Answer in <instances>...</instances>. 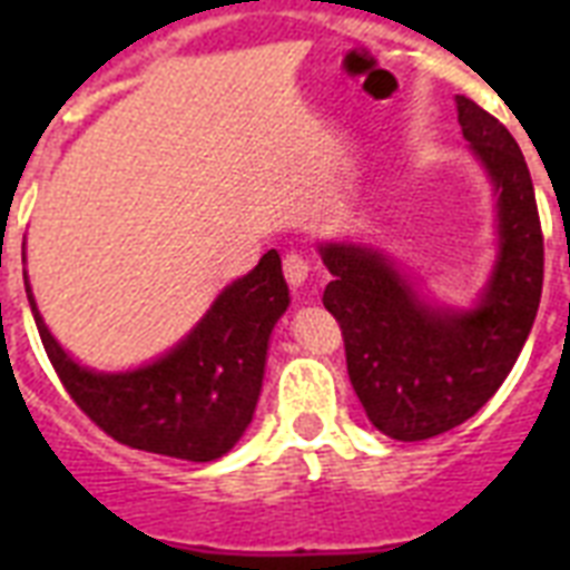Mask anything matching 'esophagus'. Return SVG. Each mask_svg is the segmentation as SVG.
Instances as JSON below:
<instances>
[{
	"instance_id": "obj_1",
	"label": "esophagus",
	"mask_w": 570,
	"mask_h": 570,
	"mask_svg": "<svg viewBox=\"0 0 570 570\" xmlns=\"http://www.w3.org/2000/svg\"><path fill=\"white\" fill-rule=\"evenodd\" d=\"M307 275H311V263H307V257H302L298 250H289L284 257L286 284L293 286V289H298V286H304Z\"/></svg>"
}]
</instances>
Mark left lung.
<instances>
[{"label":"left lung","instance_id":"obj_1","mask_svg":"<svg viewBox=\"0 0 570 570\" xmlns=\"http://www.w3.org/2000/svg\"><path fill=\"white\" fill-rule=\"evenodd\" d=\"M455 102L497 191L500 257L476 307H429L373 248H320L334 275L322 304L343 331L352 387L370 423L396 441H425L476 414L512 373L541 302L544 236L521 147L482 106Z\"/></svg>","mask_w":570,"mask_h":570}]
</instances>
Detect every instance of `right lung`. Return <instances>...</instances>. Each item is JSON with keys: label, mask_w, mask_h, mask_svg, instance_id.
<instances>
[{"label": "right lung", "mask_w": 570, "mask_h": 570, "mask_svg": "<svg viewBox=\"0 0 570 570\" xmlns=\"http://www.w3.org/2000/svg\"><path fill=\"white\" fill-rule=\"evenodd\" d=\"M40 343L76 405L124 446L215 461L233 450L257 407L266 348L289 304L277 250L224 289L180 346L132 373H91L58 346L26 284Z\"/></svg>", "instance_id": "1"}]
</instances>
